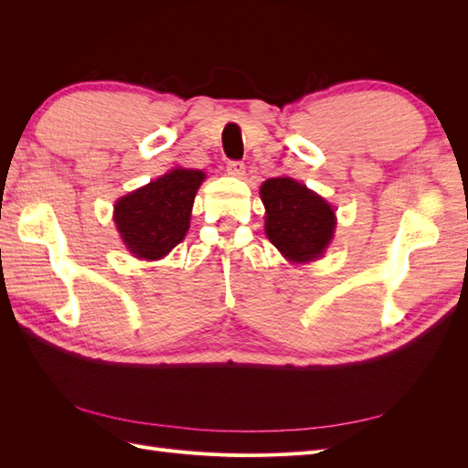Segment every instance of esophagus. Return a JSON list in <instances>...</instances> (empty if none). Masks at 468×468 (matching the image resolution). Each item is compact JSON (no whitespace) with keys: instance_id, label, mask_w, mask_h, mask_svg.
Wrapping results in <instances>:
<instances>
[{"instance_id":"34e87169","label":"esophagus","mask_w":468,"mask_h":468,"mask_svg":"<svg viewBox=\"0 0 468 468\" xmlns=\"http://www.w3.org/2000/svg\"><path fill=\"white\" fill-rule=\"evenodd\" d=\"M226 174L232 176V177H242L246 174L244 162H238V160L229 162V164H226Z\"/></svg>"}]
</instances>
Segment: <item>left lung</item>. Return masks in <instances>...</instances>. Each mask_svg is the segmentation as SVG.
Masks as SVG:
<instances>
[{"instance_id":"left-lung-1","label":"left lung","mask_w":468,"mask_h":468,"mask_svg":"<svg viewBox=\"0 0 468 468\" xmlns=\"http://www.w3.org/2000/svg\"><path fill=\"white\" fill-rule=\"evenodd\" d=\"M265 234L291 261L320 258L335 229L334 208L322 197L291 177H273L261 186Z\"/></svg>"}]
</instances>
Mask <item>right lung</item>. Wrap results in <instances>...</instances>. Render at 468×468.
Returning <instances> with one entry per match:
<instances>
[{
    "label": "right lung",
    "mask_w": 468,
    "mask_h": 468,
    "mask_svg": "<svg viewBox=\"0 0 468 468\" xmlns=\"http://www.w3.org/2000/svg\"><path fill=\"white\" fill-rule=\"evenodd\" d=\"M203 179L197 169H174L115 205L117 229L136 258L160 260L181 242Z\"/></svg>",
    "instance_id": "obj_1"
}]
</instances>
